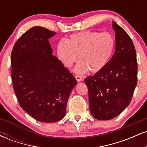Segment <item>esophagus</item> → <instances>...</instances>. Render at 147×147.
Here are the masks:
<instances>
[{
  "mask_svg": "<svg viewBox=\"0 0 147 147\" xmlns=\"http://www.w3.org/2000/svg\"><path fill=\"white\" fill-rule=\"evenodd\" d=\"M75 79L78 82H82V77H80V76H79V75H75Z\"/></svg>",
  "mask_w": 147,
  "mask_h": 147,
  "instance_id": "1",
  "label": "esophagus"
}]
</instances>
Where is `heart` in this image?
<instances>
[{
	"label": "heart",
	"instance_id": "heart-1",
	"mask_svg": "<svg viewBox=\"0 0 147 147\" xmlns=\"http://www.w3.org/2000/svg\"><path fill=\"white\" fill-rule=\"evenodd\" d=\"M115 40L108 32L84 31L72 34L68 40H61L57 45V57L67 68L79 59L74 71L95 74L106 66L114 52Z\"/></svg>",
	"mask_w": 147,
	"mask_h": 147
}]
</instances>
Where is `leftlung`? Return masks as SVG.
Segmentation results:
<instances>
[{
  "label": "left lung",
  "mask_w": 147,
  "mask_h": 147,
  "mask_svg": "<svg viewBox=\"0 0 147 147\" xmlns=\"http://www.w3.org/2000/svg\"><path fill=\"white\" fill-rule=\"evenodd\" d=\"M115 32V51L102 71L86 77L89 106L98 120H109L129 106L137 85L138 63L132 40L113 21Z\"/></svg>",
  "instance_id": "1"
}]
</instances>
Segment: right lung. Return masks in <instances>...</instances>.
<instances>
[{"instance_id": "add662e5", "label": "right lung", "mask_w": 147, "mask_h": 147, "mask_svg": "<svg viewBox=\"0 0 147 147\" xmlns=\"http://www.w3.org/2000/svg\"><path fill=\"white\" fill-rule=\"evenodd\" d=\"M56 34L42 27L30 28L16 42L11 54V78L22 109L41 122L64 117L74 76L56 57L48 40Z\"/></svg>"}]
</instances>
